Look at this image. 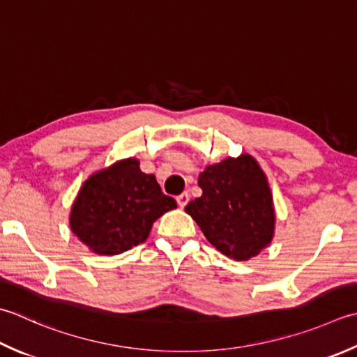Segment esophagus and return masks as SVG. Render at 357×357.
<instances>
[{
  "label": "esophagus",
  "instance_id": "obj_1",
  "mask_svg": "<svg viewBox=\"0 0 357 357\" xmlns=\"http://www.w3.org/2000/svg\"><path fill=\"white\" fill-rule=\"evenodd\" d=\"M176 201H178V206H179L181 208H184V207L187 206V202L190 201V195H188L187 192H184L183 195H179V197L176 198Z\"/></svg>",
  "mask_w": 357,
  "mask_h": 357
}]
</instances>
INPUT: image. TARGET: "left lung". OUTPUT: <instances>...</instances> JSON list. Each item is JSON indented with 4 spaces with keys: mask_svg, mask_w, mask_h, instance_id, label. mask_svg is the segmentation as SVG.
I'll use <instances>...</instances> for the list:
<instances>
[{
    "mask_svg": "<svg viewBox=\"0 0 357 357\" xmlns=\"http://www.w3.org/2000/svg\"><path fill=\"white\" fill-rule=\"evenodd\" d=\"M202 195L185 206L207 241L236 261L269 246L275 232L274 198L268 176L248 153L207 165L199 173Z\"/></svg>",
    "mask_w": 357,
    "mask_h": 357,
    "instance_id": "1",
    "label": "left lung"
}]
</instances>
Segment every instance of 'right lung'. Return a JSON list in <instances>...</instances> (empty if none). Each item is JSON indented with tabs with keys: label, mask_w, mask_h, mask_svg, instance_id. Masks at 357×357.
Returning a JSON list of instances; mask_svg holds the SVG:
<instances>
[{
	"label": "right lung",
	"mask_w": 357,
	"mask_h": 357,
	"mask_svg": "<svg viewBox=\"0 0 357 357\" xmlns=\"http://www.w3.org/2000/svg\"><path fill=\"white\" fill-rule=\"evenodd\" d=\"M136 158L116 160L82 184L71 206L69 227L97 255H119L149 238L159 216L176 208L155 174Z\"/></svg>",
	"instance_id": "right-lung-1"
}]
</instances>
